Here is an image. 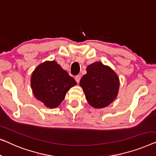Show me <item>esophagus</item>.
<instances>
[{
  "instance_id": "obj_1",
  "label": "esophagus",
  "mask_w": 156,
  "mask_h": 156,
  "mask_svg": "<svg viewBox=\"0 0 156 156\" xmlns=\"http://www.w3.org/2000/svg\"><path fill=\"white\" fill-rule=\"evenodd\" d=\"M80 76H79V75H78V76H76V77H75V80H76V82H77L78 83L80 82Z\"/></svg>"
}]
</instances>
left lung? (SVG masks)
<instances>
[{"label": "left lung", "instance_id": "1", "mask_svg": "<svg viewBox=\"0 0 156 156\" xmlns=\"http://www.w3.org/2000/svg\"><path fill=\"white\" fill-rule=\"evenodd\" d=\"M87 73L80 79L87 101L95 108H103L117 97L119 80L117 74L101 62H95L87 67Z\"/></svg>", "mask_w": 156, "mask_h": 156}]
</instances>
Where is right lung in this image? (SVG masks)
<instances>
[{"label":"right lung","mask_w":156,"mask_h":156,"mask_svg":"<svg viewBox=\"0 0 156 156\" xmlns=\"http://www.w3.org/2000/svg\"><path fill=\"white\" fill-rule=\"evenodd\" d=\"M75 85L76 80L55 61L41 63L31 77V87L35 98L49 108L58 107L68 90Z\"/></svg>","instance_id":"add662e5"}]
</instances>
